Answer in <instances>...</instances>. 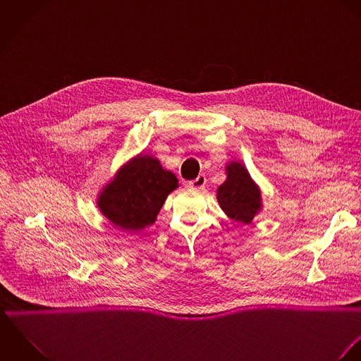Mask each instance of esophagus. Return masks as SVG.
I'll use <instances>...</instances> for the list:
<instances>
[{
	"label": "esophagus",
	"mask_w": 361,
	"mask_h": 361,
	"mask_svg": "<svg viewBox=\"0 0 361 361\" xmlns=\"http://www.w3.org/2000/svg\"><path fill=\"white\" fill-rule=\"evenodd\" d=\"M206 176L204 175H199L195 180L189 182V188H192V189H203L206 186Z\"/></svg>",
	"instance_id": "34e87169"
}]
</instances>
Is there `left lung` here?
I'll return each instance as SVG.
<instances>
[{
    "mask_svg": "<svg viewBox=\"0 0 361 361\" xmlns=\"http://www.w3.org/2000/svg\"><path fill=\"white\" fill-rule=\"evenodd\" d=\"M226 179L216 189V202L232 221L249 225L262 211L261 189L240 161L225 165Z\"/></svg>",
    "mask_w": 361,
    "mask_h": 361,
    "instance_id": "left-lung-1",
    "label": "left lung"
}]
</instances>
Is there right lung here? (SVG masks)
I'll list each match as a JSON object with an SVG mask.
<instances>
[{
	"label": "right lung",
	"instance_id": "right-lung-1",
	"mask_svg": "<svg viewBox=\"0 0 361 361\" xmlns=\"http://www.w3.org/2000/svg\"><path fill=\"white\" fill-rule=\"evenodd\" d=\"M178 188L175 173L164 169L158 158L140 153L104 185L96 204L115 228L139 232L154 224L168 195Z\"/></svg>",
	"mask_w": 361,
	"mask_h": 361
}]
</instances>
